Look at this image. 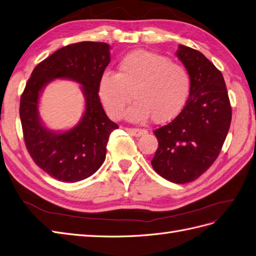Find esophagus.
Here are the masks:
<instances>
[{"label": "esophagus", "instance_id": "obj_1", "mask_svg": "<svg viewBox=\"0 0 256 256\" xmlns=\"http://www.w3.org/2000/svg\"><path fill=\"white\" fill-rule=\"evenodd\" d=\"M127 132L134 136H141L146 134V129H140V128H126Z\"/></svg>", "mask_w": 256, "mask_h": 256}]
</instances>
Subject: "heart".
<instances>
[{
  "label": "heart",
  "mask_w": 256,
  "mask_h": 256,
  "mask_svg": "<svg viewBox=\"0 0 256 256\" xmlns=\"http://www.w3.org/2000/svg\"><path fill=\"white\" fill-rule=\"evenodd\" d=\"M191 79L186 68L153 52L134 51L124 55L118 72L105 70L98 82V96L108 114L117 120L132 98L126 112L130 120L154 122L175 118L188 100Z\"/></svg>",
  "instance_id": "b5f03b06"
}]
</instances>
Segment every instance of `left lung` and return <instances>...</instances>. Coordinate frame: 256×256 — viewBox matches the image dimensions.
<instances>
[{"instance_id": "1", "label": "left lung", "mask_w": 256, "mask_h": 256, "mask_svg": "<svg viewBox=\"0 0 256 256\" xmlns=\"http://www.w3.org/2000/svg\"><path fill=\"white\" fill-rule=\"evenodd\" d=\"M177 56L191 79L190 94L179 115L154 130L158 148L151 160L160 176L186 184L206 172L220 153L232 122L225 80L205 56L179 46Z\"/></svg>"}]
</instances>
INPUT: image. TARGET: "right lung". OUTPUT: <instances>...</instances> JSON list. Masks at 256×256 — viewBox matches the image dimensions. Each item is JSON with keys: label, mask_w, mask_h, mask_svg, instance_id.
<instances>
[{"label": "right lung", "mask_w": 256, "mask_h": 256, "mask_svg": "<svg viewBox=\"0 0 256 256\" xmlns=\"http://www.w3.org/2000/svg\"><path fill=\"white\" fill-rule=\"evenodd\" d=\"M110 62L108 43H74L36 65L24 86L20 106L24 144L34 163L60 182H77L88 178L105 160L110 134L118 128L105 114L98 96L100 78ZM58 78L77 80L86 98L80 122L65 133L50 132L38 112L42 89Z\"/></svg>", "instance_id": "obj_1"}]
</instances>
